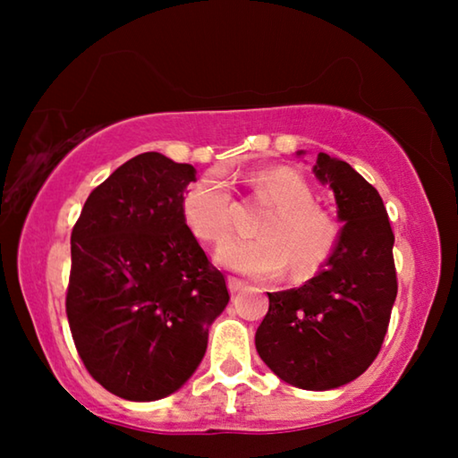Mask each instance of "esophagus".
<instances>
[{"label":"esophagus","mask_w":458,"mask_h":458,"mask_svg":"<svg viewBox=\"0 0 458 458\" xmlns=\"http://www.w3.org/2000/svg\"><path fill=\"white\" fill-rule=\"evenodd\" d=\"M244 286V281H240L236 276H228V291L230 294H236Z\"/></svg>","instance_id":"obj_1"}]
</instances>
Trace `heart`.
<instances>
[{
  "label": "heart",
  "mask_w": 458,
  "mask_h": 458,
  "mask_svg": "<svg viewBox=\"0 0 458 458\" xmlns=\"http://www.w3.org/2000/svg\"><path fill=\"white\" fill-rule=\"evenodd\" d=\"M259 196L276 206L262 224L259 240L234 238L222 244L216 260L246 276L273 278L291 273L313 276L327 265L339 240V226L329 214L315 206L307 182L293 169L273 167L248 175ZM183 220L199 240L222 242L234 228L236 201L226 177L210 172L193 182L182 201Z\"/></svg>",
  "instance_id": "obj_1"
}]
</instances>
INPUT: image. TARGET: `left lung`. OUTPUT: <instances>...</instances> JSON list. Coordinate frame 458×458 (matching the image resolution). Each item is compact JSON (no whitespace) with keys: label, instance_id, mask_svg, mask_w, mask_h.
<instances>
[{"label":"left lung","instance_id":"8db88e82","mask_svg":"<svg viewBox=\"0 0 458 458\" xmlns=\"http://www.w3.org/2000/svg\"><path fill=\"white\" fill-rule=\"evenodd\" d=\"M313 174L335 193L344 228L319 275L299 289L267 293L268 313L254 344L283 382L321 392L353 382L376 360L398 281L394 232L377 190L327 153L317 155Z\"/></svg>","mask_w":458,"mask_h":458}]
</instances>
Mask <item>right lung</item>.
Here are the masks:
<instances>
[{
  "mask_svg": "<svg viewBox=\"0 0 458 458\" xmlns=\"http://www.w3.org/2000/svg\"><path fill=\"white\" fill-rule=\"evenodd\" d=\"M191 182L193 165L141 153L90 191L72 228L68 323L84 368L119 398L180 390L230 301L183 220Z\"/></svg>",
  "mask_w": 458,
  "mask_h": 458,
  "instance_id": "obj_1",
  "label": "right lung"
}]
</instances>
